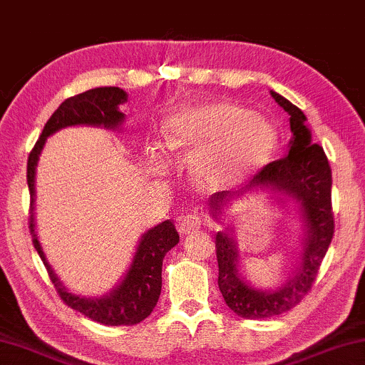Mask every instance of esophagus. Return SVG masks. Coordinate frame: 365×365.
<instances>
[{"label": "esophagus", "mask_w": 365, "mask_h": 365, "mask_svg": "<svg viewBox=\"0 0 365 365\" xmlns=\"http://www.w3.org/2000/svg\"><path fill=\"white\" fill-rule=\"evenodd\" d=\"M178 232L182 233V235H190V233L197 232L198 228H200V218L197 215H183L182 218L178 220Z\"/></svg>", "instance_id": "1"}]
</instances>
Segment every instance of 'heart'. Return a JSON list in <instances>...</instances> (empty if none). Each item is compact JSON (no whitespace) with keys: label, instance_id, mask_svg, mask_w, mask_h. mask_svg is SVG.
I'll return each instance as SVG.
<instances>
[{"label":"heart","instance_id":"heart-1","mask_svg":"<svg viewBox=\"0 0 365 365\" xmlns=\"http://www.w3.org/2000/svg\"><path fill=\"white\" fill-rule=\"evenodd\" d=\"M163 137L170 152L198 157L197 177L207 188L255 172L279 147V133L270 120L232 101L180 111L167 121Z\"/></svg>","mask_w":365,"mask_h":365}]
</instances>
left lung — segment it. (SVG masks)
Masks as SVG:
<instances>
[{"mask_svg": "<svg viewBox=\"0 0 365 365\" xmlns=\"http://www.w3.org/2000/svg\"><path fill=\"white\" fill-rule=\"evenodd\" d=\"M274 100L290 115V130L294 137L287 157L267 163L254 175L244 188H269L272 193H284L295 198L302 212L305 228L304 254L300 267L284 287L274 290H257L240 279L237 269V245L228 233L218 232L215 249L218 262V289L223 300L233 312L244 319H269L289 312L302 302L312 289L325 254L334 237L332 212V172L324 148L312 143L309 128L305 126L302 110L270 91ZM228 192H218L210 197L208 205L213 217L222 210L228 200Z\"/></svg>", "mask_w": 365, "mask_h": 365, "instance_id": "8db88e82", "label": "left lung"}]
</instances>
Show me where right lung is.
I'll use <instances>...</instances> for the list:
<instances>
[{"mask_svg": "<svg viewBox=\"0 0 365 365\" xmlns=\"http://www.w3.org/2000/svg\"><path fill=\"white\" fill-rule=\"evenodd\" d=\"M126 93L116 86H105V88H93L85 93L70 96L58 106V110L46 121L45 128L35 143V147L28 157L26 167V182L30 188V218H28V228H30L33 245L41 257L43 264L48 269L50 279L55 285L58 297L65 302L68 307L78 310L95 322L103 325H135L142 322L152 314L155 305L158 302L160 292H162V264L163 257L170 249L178 244V232L170 220H165L160 225L148 230L140 240V245L135 254L133 264L130 267L128 274L115 290L100 299H85L78 297L68 292L60 284L56 275L53 274L51 267L48 265L43 254L40 242L35 233V215H33V205H35V170L40 157L43 145L51 133L70 125H103L106 128H115L123 121V113L118 110V105L125 103Z\"/></svg>", "mask_w": 365, "mask_h": 365, "instance_id": "right-lung-1", "label": "right lung"}]
</instances>
